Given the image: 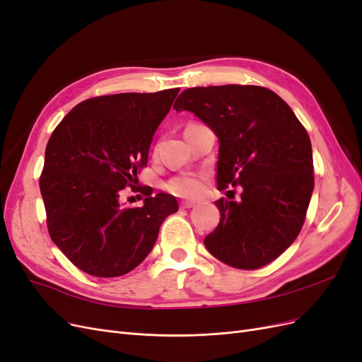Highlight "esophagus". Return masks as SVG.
<instances>
[{
  "label": "esophagus",
  "mask_w": 362,
  "mask_h": 362,
  "mask_svg": "<svg viewBox=\"0 0 362 362\" xmlns=\"http://www.w3.org/2000/svg\"><path fill=\"white\" fill-rule=\"evenodd\" d=\"M180 206L181 208H192V206H194V202H192V201H182L180 204Z\"/></svg>",
  "instance_id": "esophagus-1"
}]
</instances>
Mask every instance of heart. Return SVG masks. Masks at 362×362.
Here are the masks:
<instances>
[{
	"label": "heart",
	"instance_id": "b5f03b06",
	"mask_svg": "<svg viewBox=\"0 0 362 362\" xmlns=\"http://www.w3.org/2000/svg\"><path fill=\"white\" fill-rule=\"evenodd\" d=\"M168 190L181 198H194L202 192V178L199 175H180L168 182Z\"/></svg>",
	"mask_w": 362,
	"mask_h": 362
}]
</instances>
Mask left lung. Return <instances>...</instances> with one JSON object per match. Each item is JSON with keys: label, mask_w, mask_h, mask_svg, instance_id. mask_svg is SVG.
<instances>
[{"label": "left lung", "mask_w": 362, "mask_h": 362, "mask_svg": "<svg viewBox=\"0 0 362 362\" xmlns=\"http://www.w3.org/2000/svg\"><path fill=\"white\" fill-rule=\"evenodd\" d=\"M187 110L218 139L217 187L240 185L238 201L221 198V222L204 245L225 264L255 270L299 235L314 190L313 148L290 105L266 87L208 86L184 90Z\"/></svg>", "instance_id": "1"}]
</instances>
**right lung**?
I'll return each mask as SVG.
<instances>
[{
  "label": "right lung",
  "mask_w": 362,
  "mask_h": 362,
  "mask_svg": "<svg viewBox=\"0 0 362 362\" xmlns=\"http://www.w3.org/2000/svg\"><path fill=\"white\" fill-rule=\"evenodd\" d=\"M180 89L96 96L75 105L51 134L40 175L49 237L80 270L115 278L136 269L154 247L177 198L152 196L124 206L139 169Z\"/></svg>",
  "instance_id": "add662e5"
}]
</instances>
